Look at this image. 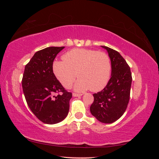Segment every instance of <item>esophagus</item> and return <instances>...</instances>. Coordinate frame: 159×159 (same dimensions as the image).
Returning <instances> with one entry per match:
<instances>
[{
	"mask_svg": "<svg viewBox=\"0 0 159 159\" xmlns=\"http://www.w3.org/2000/svg\"><path fill=\"white\" fill-rule=\"evenodd\" d=\"M73 96L74 97H80V96L82 95V94H78V93H73Z\"/></svg>",
	"mask_w": 159,
	"mask_h": 159,
	"instance_id": "1",
	"label": "esophagus"
}]
</instances>
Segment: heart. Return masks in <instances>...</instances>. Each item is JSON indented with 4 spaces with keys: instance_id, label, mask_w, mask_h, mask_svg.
Segmentation results:
<instances>
[{
    "instance_id": "heart-1",
    "label": "heart",
    "mask_w": 159,
    "mask_h": 159,
    "mask_svg": "<svg viewBox=\"0 0 159 159\" xmlns=\"http://www.w3.org/2000/svg\"><path fill=\"white\" fill-rule=\"evenodd\" d=\"M64 61L53 62V72L60 84L70 88L78 76L75 91L83 92L103 89L110 79L111 62L104 52L87 49H74L62 56ZM77 75H76V73Z\"/></svg>"
}]
</instances>
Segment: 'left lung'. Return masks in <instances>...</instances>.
Returning a JSON list of instances; mask_svg holds the SVG:
<instances>
[{
    "mask_svg": "<svg viewBox=\"0 0 159 159\" xmlns=\"http://www.w3.org/2000/svg\"><path fill=\"white\" fill-rule=\"evenodd\" d=\"M101 47L107 50L111 62V77L103 90L93 95L94 101L90 112L99 121L112 123L121 117L127 109L132 75L129 66L118 52L107 46Z\"/></svg>",
    "mask_w": 159,
    "mask_h": 159,
    "instance_id": "8db88e82",
    "label": "left lung"
}]
</instances>
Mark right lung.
Returning <instances> with one entry per match:
<instances>
[{
  "label": "right lung",
  "instance_id": "obj_1",
  "mask_svg": "<svg viewBox=\"0 0 159 159\" xmlns=\"http://www.w3.org/2000/svg\"><path fill=\"white\" fill-rule=\"evenodd\" d=\"M63 47H48L36 52L26 65L22 85L28 107L43 123H58L67 117L72 94L57 80L52 64ZM61 94L56 96V93Z\"/></svg>",
  "mask_w": 159,
  "mask_h": 159
}]
</instances>
